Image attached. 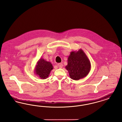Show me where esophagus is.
Here are the masks:
<instances>
[{"label":"esophagus","mask_w":122,"mask_h":122,"mask_svg":"<svg viewBox=\"0 0 122 122\" xmlns=\"http://www.w3.org/2000/svg\"><path fill=\"white\" fill-rule=\"evenodd\" d=\"M63 64L62 63H59V64H58V66L59 68H62L63 67Z\"/></svg>","instance_id":"34e87169"}]
</instances>
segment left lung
<instances>
[{
    "label": "left lung",
    "mask_w": 122,
    "mask_h": 122,
    "mask_svg": "<svg viewBox=\"0 0 122 122\" xmlns=\"http://www.w3.org/2000/svg\"><path fill=\"white\" fill-rule=\"evenodd\" d=\"M65 69L69 73L71 79L78 81L88 75L91 69L90 61L81 49L70 52Z\"/></svg>",
    "instance_id": "8db88e82"
}]
</instances>
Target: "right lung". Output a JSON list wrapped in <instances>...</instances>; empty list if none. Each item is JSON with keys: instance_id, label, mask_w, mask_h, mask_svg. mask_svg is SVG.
I'll list each match as a JSON object with an SVG mask.
<instances>
[{"instance_id": "add662e5", "label": "right lung", "mask_w": 122, "mask_h": 122, "mask_svg": "<svg viewBox=\"0 0 122 122\" xmlns=\"http://www.w3.org/2000/svg\"><path fill=\"white\" fill-rule=\"evenodd\" d=\"M53 67L52 64L43 58H41L36 63L35 66V74L41 79H46L49 76Z\"/></svg>"}]
</instances>
